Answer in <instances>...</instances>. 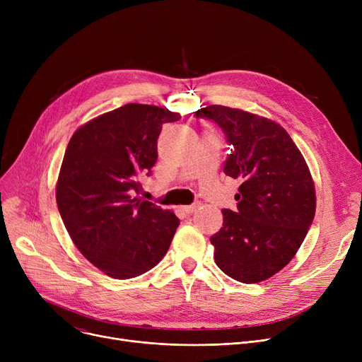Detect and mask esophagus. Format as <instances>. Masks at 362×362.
I'll list each match as a JSON object with an SVG mask.
<instances>
[{"instance_id": "1", "label": "esophagus", "mask_w": 362, "mask_h": 362, "mask_svg": "<svg viewBox=\"0 0 362 362\" xmlns=\"http://www.w3.org/2000/svg\"><path fill=\"white\" fill-rule=\"evenodd\" d=\"M199 204H192V205H185L182 206V211L186 213V214H194L197 210H198Z\"/></svg>"}]
</instances>
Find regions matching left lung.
I'll return each instance as SVG.
<instances>
[{
    "instance_id": "8db88e82",
    "label": "left lung",
    "mask_w": 362,
    "mask_h": 362,
    "mask_svg": "<svg viewBox=\"0 0 362 362\" xmlns=\"http://www.w3.org/2000/svg\"><path fill=\"white\" fill-rule=\"evenodd\" d=\"M197 117L216 122L232 145L224 173L239 179L238 210H223L210 238L229 277L251 284L291 262L315 216V187L305 158L279 123L239 108L208 105Z\"/></svg>"
}]
</instances>
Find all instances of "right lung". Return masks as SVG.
<instances>
[{"label": "right lung", "instance_id": "1", "mask_svg": "<svg viewBox=\"0 0 362 362\" xmlns=\"http://www.w3.org/2000/svg\"><path fill=\"white\" fill-rule=\"evenodd\" d=\"M179 112L126 104L73 133L55 187L57 206L81 254L112 279L151 270L167 254L179 218L144 201L138 176L157 161L163 124Z\"/></svg>", "mask_w": 362, "mask_h": 362}]
</instances>
